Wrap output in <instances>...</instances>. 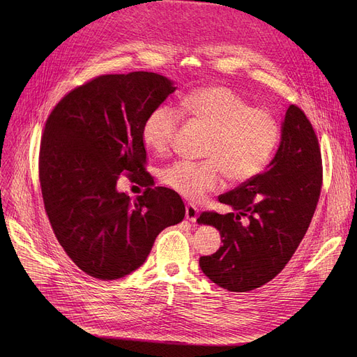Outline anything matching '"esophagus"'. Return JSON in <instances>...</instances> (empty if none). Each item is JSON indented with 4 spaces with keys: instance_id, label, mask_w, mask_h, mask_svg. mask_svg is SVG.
Instances as JSON below:
<instances>
[{
    "instance_id": "34e87169",
    "label": "esophagus",
    "mask_w": 357,
    "mask_h": 357,
    "mask_svg": "<svg viewBox=\"0 0 357 357\" xmlns=\"http://www.w3.org/2000/svg\"><path fill=\"white\" fill-rule=\"evenodd\" d=\"M185 215H186V220H190L191 222H195L198 218V208L195 207V205L188 204L185 207Z\"/></svg>"
}]
</instances>
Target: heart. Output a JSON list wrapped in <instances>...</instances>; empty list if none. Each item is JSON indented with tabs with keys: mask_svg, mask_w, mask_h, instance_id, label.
<instances>
[{
	"mask_svg": "<svg viewBox=\"0 0 357 357\" xmlns=\"http://www.w3.org/2000/svg\"><path fill=\"white\" fill-rule=\"evenodd\" d=\"M182 116L210 130L202 162L179 160L165 167L162 182L181 197L197 201L222 186V176L245 182L257 176L272 159L279 143V124L265 108L250 107L231 89L207 85L185 93L179 101ZM179 112L159 105L149 112L142 128L144 144L156 155L172 146L181 123Z\"/></svg>",
	"mask_w": 357,
	"mask_h": 357,
	"instance_id": "obj_1",
	"label": "heart"
}]
</instances>
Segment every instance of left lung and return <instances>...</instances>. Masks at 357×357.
I'll use <instances>...</instances> for the list:
<instances>
[{
  "label": "left lung",
  "mask_w": 357,
  "mask_h": 357,
  "mask_svg": "<svg viewBox=\"0 0 357 357\" xmlns=\"http://www.w3.org/2000/svg\"><path fill=\"white\" fill-rule=\"evenodd\" d=\"M323 182L314 128L296 105L280 124V142L265 172L218 197L227 214L202 213L198 224L220 231L222 245L199 257V268L218 287L246 292L269 282L295 253L314 215ZM246 216L248 223H241Z\"/></svg>",
  "instance_id": "8db88e82"
}]
</instances>
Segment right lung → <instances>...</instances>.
<instances>
[{"instance_id": "1", "label": "right lung", "mask_w": 357, "mask_h": 357, "mask_svg": "<svg viewBox=\"0 0 357 357\" xmlns=\"http://www.w3.org/2000/svg\"><path fill=\"white\" fill-rule=\"evenodd\" d=\"M175 89L153 72L102 75L70 91L46 121L39 159L45 210L66 255L92 278L135 272L158 234L185 217L172 190L147 188L136 198L117 190L123 172L147 185L143 123Z\"/></svg>"}]
</instances>
